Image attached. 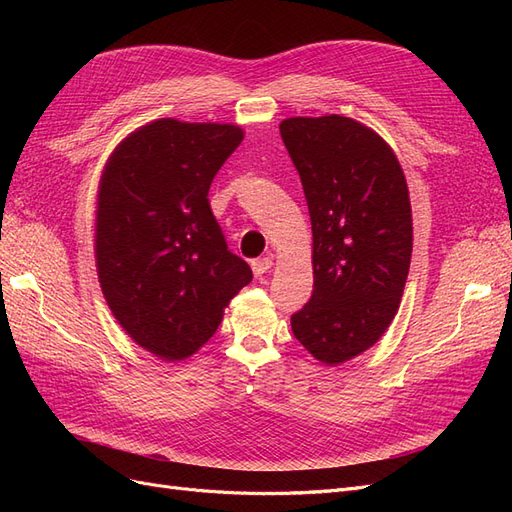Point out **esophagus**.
Returning <instances> with one entry per match:
<instances>
[{"label":"esophagus","instance_id":"1","mask_svg":"<svg viewBox=\"0 0 512 512\" xmlns=\"http://www.w3.org/2000/svg\"><path fill=\"white\" fill-rule=\"evenodd\" d=\"M271 267H273V258H271V256L252 260V271H254V275H256V277H262V275H265Z\"/></svg>","mask_w":512,"mask_h":512}]
</instances>
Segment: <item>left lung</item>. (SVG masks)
Segmentation results:
<instances>
[{
  "mask_svg": "<svg viewBox=\"0 0 512 512\" xmlns=\"http://www.w3.org/2000/svg\"><path fill=\"white\" fill-rule=\"evenodd\" d=\"M280 134L312 220L314 290L292 333L339 365L374 346L399 309L412 256L406 175L391 145L350 117H288Z\"/></svg>",
  "mask_w": 512,
  "mask_h": 512,
  "instance_id": "left-lung-1",
  "label": "left lung"
}]
</instances>
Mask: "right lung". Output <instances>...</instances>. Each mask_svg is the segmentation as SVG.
Listing matches in <instances>:
<instances>
[{"mask_svg": "<svg viewBox=\"0 0 512 512\" xmlns=\"http://www.w3.org/2000/svg\"><path fill=\"white\" fill-rule=\"evenodd\" d=\"M245 132L235 123L173 117L130 132L98 185L96 269L104 299L132 342L162 361L203 348L224 309L252 282L228 252L209 188Z\"/></svg>", "mask_w": 512, "mask_h": 512, "instance_id": "1", "label": "right lung"}]
</instances>
